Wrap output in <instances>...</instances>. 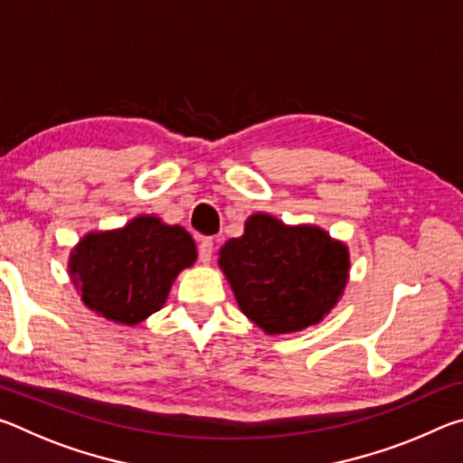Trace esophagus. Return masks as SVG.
<instances>
[{"label": "esophagus", "instance_id": "esophagus-1", "mask_svg": "<svg viewBox=\"0 0 463 463\" xmlns=\"http://www.w3.org/2000/svg\"><path fill=\"white\" fill-rule=\"evenodd\" d=\"M213 250H214V242L210 239H203L198 247V255H200V261L202 263H210L213 260Z\"/></svg>", "mask_w": 463, "mask_h": 463}]
</instances>
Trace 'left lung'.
I'll list each match as a JSON object with an SVG mask.
<instances>
[{
	"mask_svg": "<svg viewBox=\"0 0 463 463\" xmlns=\"http://www.w3.org/2000/svg\"><path fill=\"white\" fill-rule=\"evenodd\" d=\"M218 268L250 323L265 335H289L323 323L339 304L351 255L347 242L317 224L257 213L218 250Z\"/></svg>",
	"mask_w": 463,
	"mask_h": 463,
	"instance_id": "8db88e82",
	"label": "left lung"
}]
</instances>
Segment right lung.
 <instances>
[{
  "mask_svg": "<svg viewBox=\"0 0 463 463\" xmlns=\"http://www.w3.org/2000/svg\"><path fill=\"white\" fill-rule=\"evenodd\" d=\"M195 260V242L184 226L138 214L118 229L85 232L69 250L67 271L91 312L137 326L165 307L174 281Z\"/></svg>",
  "mask_w": 463,
  "mask_h": 463,
  "instance_id": "add662e5",
  "label": "right lung"
}]
</instances>
